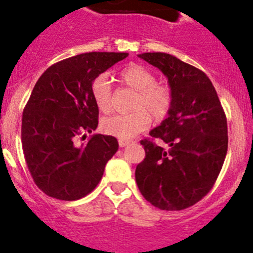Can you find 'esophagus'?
<instances>
[{
  "mask_svg": "<svg viewBox=\"0 0 253 253\" xmlns=\"http://www.w3.org/2000/svg\"><path fill=\"white\" fill-rule=\"evenodd\" d=\"M129 143H131V141L127 140V138H120L119 140L120 147H126V146H128Z\"/></svg>",
  "mask_w": 253,
  "mask_h": 253,
  "instance_id": "obj_1",
  "label": "esophagus"
}]
</instances>
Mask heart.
<instances>
[{"mask_svg":"<svg viewBox=\"0 0 253 253\" xmlns=\"http://www.w3.org/2000/svg\"><path fill=\"white\" fill-rule=\"evenodd\" d=\"M120 81L136 91L133 112L107 117L101 124L106 134L119 138H131L150 126L153 120L165 119L172 105V92L167 84L156 82L150 70L131 63L119 72ZM92 97L98 110L108 113L112 108V89L106 75H98L91 86Z\"/></svg>","mask_w":253,"mask_h":253,"instance_id":"obj_1","label":"heart"}]
</instances>
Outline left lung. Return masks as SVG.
<instances>
[{
    "instance_id": "8db88e82",
    "label": "left lung",
    "mask_w": 253,
    "mask_h": 253,
    "mask_svg": "<svg viewBox=\"0 0 253 253\" xmlns=\"http://www.w3.org/2000/svg\"><path fill=\"white\" fill-rule=\"evenodd\" d=\"M138 57L167 77L172 105L166 120L150 132L169 148L141 141L146 157L136 167V182L151 205L180 211L213 187L227 153V120L206 73L169 53L146 52Z\"/></svg>"
}]
</instances>
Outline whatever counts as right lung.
Wrapping results in <instances>:
<instances>
[{
    "label": "right lung",
    "mask_w": 253,
    "mask_h": 253,
    "mask_svg": "<svg viewBox=\"0 0 253 253\" xmlns=\"http://www.w3.org/2000/svg\"><path fill=\"white\" fill-rule=\"evenodd\" d=\"M127 56L126 52L81 53L52 65L35 84L23 110L21 140L31 176L49 197L75 201L88 195L119 150L112 136L92 134L81 146L75 141L97 128L93 80Z\"/></svg>",
    "instance_id": "add662e5"
}]
</instances>
